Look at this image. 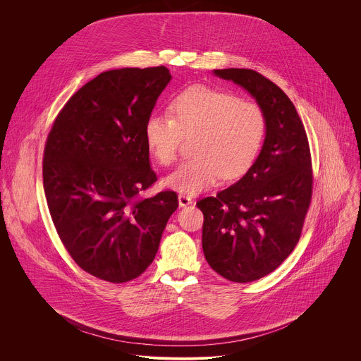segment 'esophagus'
<instances>
[{
  "label": "esophagus",
  "instance_id": "34e87169",
  "mask_svg": "<svg viewBox=\"0 0 361 361\" xmlns=\"http://www.w3.org/2000/svg\"><path fill=\"white\" fill-rule=\"evenodd\" d=\"M191 202H192L191 197L184 195V194H180V195H178V204H180V207H187V205H190Z\"/></svg>",
  "mask_w": 361,
  "mask_h": 361
}]
</instances>
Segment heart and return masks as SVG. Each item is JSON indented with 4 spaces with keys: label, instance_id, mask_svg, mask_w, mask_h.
Here are the masks:
<instances>
[{
    "label": "heart",
    "instance_id": "b5f03b06",
    "mask_svg": "<svg viewBox=\"0 0 361 361\" xmlns=\"http://www.w3.org/2000/svg\"><path fill=\"white\" fill-rule=\"evenodd\" d=\"M167 116H151L144 127L148 152L159 164L174 163L184 137H195L192 160L163 180L164 187L187 195L209 190L223 177L237 178L254 163L263 145L266 116L254 101L234 92L192 85L177 94Z\"/></svg>",
    "mask_w": 361,
    "mask_h": 361
}]
</instances>
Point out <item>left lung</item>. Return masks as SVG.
I'll use <instances>...</instances> for the list:
<instances>
[{
    "label": "left lung",
    "instance_id": "1",
    "mask_svg": "<svg viewBox=\"0 0 361 361\" xmlns=\"http://www.w3.org/2000/svg\"><path fill=\"white\" fill-rule=\"evenodd\" d=\"M214 74L248 91L266 116L264 142L248 171L197 202L205 260L221 277L250 283L274 271L298 243L313 191L310 147L294 104L273 81L247 68Z\"/></svg>",
    "mask_w": 361,
    "mask_h": 361
}]
</instances>
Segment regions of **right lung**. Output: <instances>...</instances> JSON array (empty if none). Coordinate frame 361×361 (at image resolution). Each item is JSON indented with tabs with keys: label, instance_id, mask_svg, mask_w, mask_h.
Instances as JSON below:
<instances>
[{
	"label": "right lung",
	"instance_id": "add662e5",
	"mask_svg": "<svg viewBox=\"0 0 361 361\" xmlns=\"http://www.w3.org/2000/svg\"><path fill=\"white\" fill-rule=\"evenodd\" d=\"M171 80L166 67L101 73L57 116L42 160L48 210L73 260L91 276L126 283L152 263L174 191L138 198L157 181L144 127Z\"/></svg>",
	"mask_w": 361,
	"mask_h": 361
}]
</instances>
